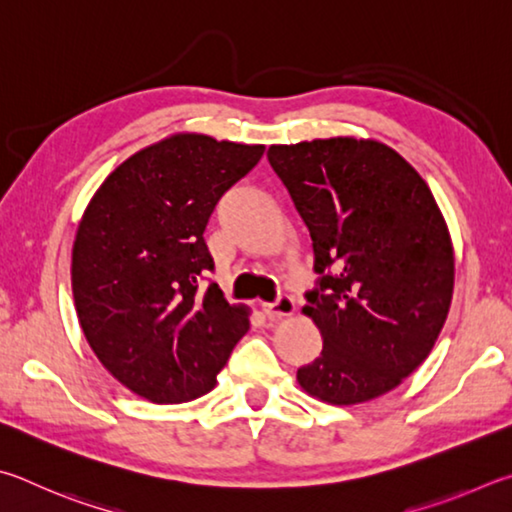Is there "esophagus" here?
Instances as JSON below:
<instances>
[{
	"mask_svg": "<svg viewBox=\"0 0 512 512\" xmlns=\"http://www.w3.org/2000/svg\"><path fill=\"white\" fill-rule=\"evenodd\" d=\"M263 312H265V315L270 317V319H274V321L290 317L292 312H294V299L288 297V294H281V297L276 299V301L263 303Z\"/></svg>",
	"mask_w": 512,
	"mask_h": 512,
	"instance_id": "1",
	"label": "esophagus"
}]
</instances>
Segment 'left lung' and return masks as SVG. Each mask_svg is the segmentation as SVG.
<instances>
[{
    "label": "left lung",
    "instance_id": "obj_1",
    "mask_svg": "<svg viewBox=\"0 0 512 512\" xmlns=\"http://www.w3.org/2000/svg\"><path fill=\"white\" fill-rule=\"evenodd\" d=\"M267 159L306 222L319 274L303 312L324 348L299 384L333 405L396 389L425 362L452 303L454 249L432 191L373 139L270 146Z\"/></svg>",
    "mask_w": 512,
    "mask_h": 512
}]
</instances>
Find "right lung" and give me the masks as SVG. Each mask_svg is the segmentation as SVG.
I'll list each match as a JSON object with an SVG mask.
<instances>
[{"instance_id": "1", "label": "right lung", "mask_w": 512, "mask_h": 512, "mask_svg": "<svg viewBox=\"0 0 512 512\" xmlns=\"http://www.w3.org/2000/svg\"><path fill=\"white\" fill-rule=\"evenodd\" d=\"M263 152L173 134L125 159L87 204L71 251L76 315L101 364L137 396H204L249 330L247 308L202 285L213 272L204 229Z\"/></svg>"}]
</instances>
